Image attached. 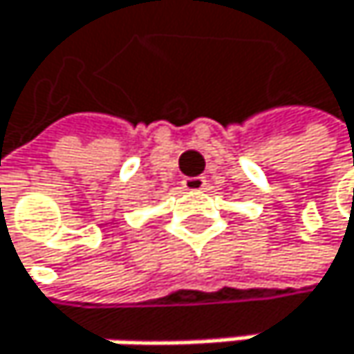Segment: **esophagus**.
<instances>
[{
  "instance_id": "esophagus-1",
  "label": "esophagus",
  "mask_w": 354,
  "mask_h": 354,
  "mask_svg": "<svg viewBox=\"0 0 354 354\" xmlns=\"http://www.w3.org/2000/svg\"><path fill=\"white\" fill-rule=\"evenodd\" d=\"M203 187H206V178H203V176H191V178L183 180L185 191H201Z\"/></svg>"
}]
</instances>
